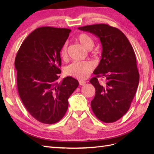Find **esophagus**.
I'll return each mask as SVG.
<instances>
[{"mask_svg":"<svg viewBox=\"0 0 154 154\" xmlns=\"http://www.w3.org/2000/svg\"><path fill=\"white\" fill-rule=\"evenodd\" d=\"M85 83H86V82H84V81H80V82H79V84H80V85H85Z\"/></svg>","mask_w":154,"mask_h":154,"instance_id":"obj_1","label":"esophagus"}]
</instances>
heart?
Listing matches in <instances>:
<instances>
[{
  "mask_svg": "<svg viewBox=\"0 0 154 154\" xmlns=\"http://www.w3.org/2000/svg\"><path fill=\"white\" fill-rule=\"evenodd\" d=\"M76 41L87 50H91L94 45V42L91 37L85 33L79 35ZM60 57L62 59L66 60L67 58V45L63 44L60 51ZM95 65L91 62H75L66 67L64 72L67 76L75 78L79 80H85L90 76L94 69Z\"/></svg>",
  "mask_w": 154,
  "mask_h": 154,
  "instance_id": "b5f03b06",
  "label": "heart"
}]
</instances>
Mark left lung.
I'll use <instances>...</instances> for the list:
<instances>
[{"mask_svg": "<svg viewBox=\"0 0 154 154\" xmlns=\"http://www.w3.org/2000/svg\"><path fill=\"white\" fill-rule=\"evenodd\" d=\"M98 37L102 45L101 59L90 83L96 88L91 108L96 118L113 123L127 112L139 81L136 58L132 45L122 31L108 24L78 27ZM106 79L100 85L97 78Z\"/></svg>", "mask_w": 154, "mask_h": 154, "instance_id": "8db88e82", "label": "left lung"}]
</instances>
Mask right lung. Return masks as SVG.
<instances>
[{"instance_id":"1","label":"right lung","mask_w":154,"mask_h":154,"mask_svg":"<svg viewBox=\"0 0 154 154\" xmlns=\"http://www.w3.org/2000/svg\"><path fill=\"white\" fill-rule=\"evenodd\" d=\"M71 29L41 27L30 33L17 54V88L29 113L38 122L54 124L63 117L68 99L78 87L76 79L61 73L60 51Z\"/></svg>"}]
</instances>
